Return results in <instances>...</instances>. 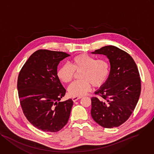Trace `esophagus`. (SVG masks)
I'll list each match as a JSON object with an SVG mask.
<instances>
[{
    "label": "esophagus",
    "mask_w": 154,
    "mask_h": 154,
    "mask_svg": "<svg viewBox=\"0 0 154 154\" xmlns=\"http://www.w3.org/2000/svg\"><path fill=\"white\" fill-rule=\"evenodd\" d=\"M81 98H82V97H73V98H72V100H73V101L75 102V101H76L77 100L81 99Z\"/></svg>",
    "instance_id": "esophagus-1"
}]
</instances>
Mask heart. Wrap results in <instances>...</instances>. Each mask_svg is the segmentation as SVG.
<instances>
[{
	"label": "heart",
	"mask_w": 154,
	"mask_h": 154,
	"mask_svg": "<svg viewBox=\"0 0 154 154\" xmlns=\"http://www.w3.org/2000/svg\"><path fill=\"white\" fill-rule=\"evenodd\" d=\"M80 73L81 80L74 82L69 87L72 97L85 95L90 90L91 84L100 87L107 80L110 72V64L106 59H98L87 54H79L73 57L70 65L66 63L57 71L58 78L65 83H70L75 78V72Z\"/></svg>",
	"instance_id": "heart-1"
}]
</instances>
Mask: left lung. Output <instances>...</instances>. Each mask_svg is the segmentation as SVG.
<instances>
[{
	"label": "left lung",
	"mask_w": 154,
	"mask_h": 154,
	"mask_svg": "<svg viewBox=\"0 0 154 154\" xmlns=\"http://www.w3.org/2000/svg\"><path fill=\"white\" fill-rule=\"evenodd\" d=\"M91 53L107 56L110 64L107 81L95 91L101 98H91V116L103 128L118 127L129 119L139 100L141 79L137 66L129 54L113 45Z\"/></svg>",
	"instance_id": "1"
}]
</instances>
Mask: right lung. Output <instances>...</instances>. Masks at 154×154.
Returning <instances> with one entry per match:
<instances>
[{
    "label": "right lung",
    "mask_w": 154,
    "mask_h": 154,
    "mask_svg": "<svg viewBox=\"0 0 154 154\" xmlns=\"http://www.w3.org/2000/svg\"><path fill=\"white\" fill-rule=\"evenodd\" d=\"M70 55L63 51L38 50L20 70L17 90L20 106L28 121L44 132H56L67 123L73 104L59 102L66 90L57 76L60 60Z\"/></svg>",
    "instance_id": "obj_1"
}]
</instances>
